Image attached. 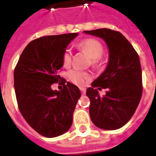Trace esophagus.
<instances>
[{
    "label": "esophagus",
    "instance_id": "1",
    "mask_svg": "<svg viewBox=\"0 0 156 156\" xmlns=\"http://www.w3.org/2000/svg\"><path fill=\"white\" fill-rule=\"evenodd\" d=\"M80 91H81L82 94H86V90H85V88H80Z\"/></svg>",
    "mask_w": 156,
    "mask_h": 156
}]
</instances>
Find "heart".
Listing matches in <instances>:
<instances>
[{"instance_id": "obj_1", "label": "heart", "mask_w": 156, "mask_h": 156, "mask_svg": "<svg viewBox=\"0 0 156 156\" xmlns=\"http://www.w3.org/2000/svg\"><path fill=\"white\" fill-rule=\"evenodd\" d=\"M78 48L82 51L87 52V54L91 58L92 63L94 65L98 63L99 58H101L104 53V47L100 41L94 38L85 39L78 44ZM72 51L70 49H66L62 55V62L64 66L71 64ZM68 78L69 81L78 85L84 86L88 80L90 79V75L88 73L80 71L78 69H72L68 73Z\"/></svg>"}]
</instances>
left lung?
<instances>
[{
    "mask_svg": "<svg viewBox=\"0 0 156 156\" xmlns=\"http://www.w3.org/2000/svg\"><path fill=\"white\" fill-rule=\"evenodd\" d=\"M83 32L103 39L109 52L104 73L92 83V87L87 88L91 120L102 129H118L130 119L142 96V71L139 55L119 32L102 28ZM100 87L108 88L103 97L98 94Z\"/></svg>",
    "mask_w": 156,
    "mask_h": 156,
    "instance_id": "8db88e82",
    "label": "left lung"
}]
</instances>
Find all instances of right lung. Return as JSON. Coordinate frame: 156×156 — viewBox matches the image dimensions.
I'll use <instances>...</instances> for the list:
<instances>
[{
  "label": "right lung",
  "mask_w": 156,
  "mask_h": 156,
  "mask_svg": "<svg viewBox=\"0 0 156 156\" xmlns=\"http://www.w3.org/2000/svg\"><path fill=\"white\" fill-rule=\"evenodd\" d=\"M78 33L47 36L32 41L23 50L14 70V88L19 110L27 124L42 136L64 134L73 124L81 92L58 74L62 55ZM64 85L52 90V83Z\"/></svg>",
  "instance_id": "add662e5"
}]
</instances>
